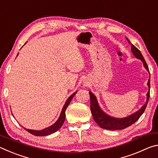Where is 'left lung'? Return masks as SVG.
I'll list each match as a JSON object with an SVG mask.
<instances>
[{
	"instance_id": "8db88e82",
	"label": "left lung",
	"mask_w": 158,
	"mask_h": 158,
	"mask_svg": "<svg viewBox=\"0 0 158 158\" xmlns=\"http://www.w3.org/2000/svg\"><path fill=\"white\" fill-rule=\"evenodd\" d=\"M126 39L127 40V41L130 43V44H131V51H132L133 55L135 56L137 59H139L141 62L143 63V67L150 74L148 67L147 65L146 61L144 60L140 51L135 46H134L132 44H131L130 40L127 38V37ZM150 77L148 79V83H147V85H148V91L146 94V103L144 104L138 111L132 114H130V116L124 118H116L106 114L105 112L101 109L100 105H99L96 96L93 94L91 91H90L89 95L90 99V111H91L93 119H94V121L97 123V124L99 126L103 128V129L106 130H118L125 129V128L129 127L131 125L135 123L139 118L141 115L143 114L146 109L147 104H148L150 97Z\"/></svg>"
}]
</instances>
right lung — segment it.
Instances as JSON below:
<instances>
[{
  "label": "right lung",
  "mask_w": 158,
  "mask_h": 158,
  "mask_svg": "<svg viewBox=\"0 0 158 158\" xmlns=\"http://www.w3.org/2000/svg\"><path fill=\"white\" fill-rule=\"evenodd\" d=\"M26 44V42L24 44ZM18 55H19V53L17 54V56ZM77 93V91L74 92L73 95H71L68 98V100H67L66 102H65V105H63V107L62 109V111H61V112H60V114L59 117H58V120L53 125H51V126L44 128V129L41 130L26 129V128H25V127H23L24 128V129L26 131H28V132H30L31 134H32V135H33L35 136H41V137H42V136L49 135H51V134H53V133L56 132V131H58V130L60 129V128L61 127V126H62V125H63L64 121H65L66 109L68 106L69 104L70 103L72 99L73 98L74 95H75Z\"/></svg>",
  "instance_id": "obj_1"
}]
</instances>
